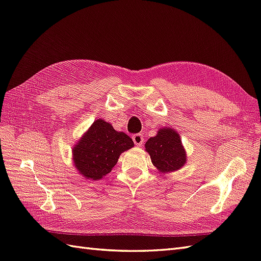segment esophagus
Masks as SVG:
<instances>
[{
    "label": "esophagus",
    "instance_id": "1",
    "mask_svg": "<svg viewBox=\"0 0 261 261\" xmlns=\"http://www.w3.org/2000/svg\"><path fill=\"white\" fill-rule=\"evenodd\" d=\"M132 138H133V142H134L135 145H137V146H141L144 143L143 134H134Z\"/></svg>",
    "mask_w": 261,
    "mask_h": 261
}]
</instances>
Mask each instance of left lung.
<instances>
[{
	"mask_svg": "<svg viewBox=\"0 0 261 261\" xmlns=\"http://www.w3.org/2000/svg\"><path fill=\"white\" fill-rule=\"evenodd\" d=\"M152 165L162 173H170L186 164V152L181 145L180 136L173 128H161L157 135L150 137L145 144Z\"/></svg>",
	"mask_w": 261,
	"mask_h": 261,
	"instance_id": "1",
	"label": "left lung"
}]
</instances>
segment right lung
I'll list each match as a JSON object with an SVG mask.
<instances>
[{"label": "right lung", "mask_w": 261, "mask_h": 261, "mask_svg": "<svg viewBox=\"0 0 261 261\" xmlns=\"http://www.w3.org/2000/svg\"><path fill=\"white\" fill-rule=\"evenodd\" d=\"M134 147L133 139L103 119L95 120L73 148L75 168L85 178L97 180L112 171L122 152Z\"/></svg>", "instance_id": "add662e5"}]
</instances>
